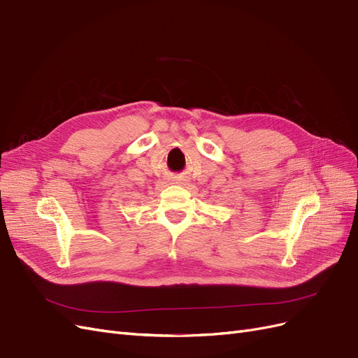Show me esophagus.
I'll return each instance as SVG.
<instances>
[{
    "label": "esophagus",
    "mask_w": 358,
    "mask_h": 358,
    "mask_svg": "<svg viewBox=\"0 0 358 358\" xmlns=\"http://www.w3.org/2000/svg\"><path fill=\"white\" fill-rule=\"evenodd\" d=\"M179 182H180V180H179ZM176 183H178V182H176Z\"/></svg>",
    "instance_id": "obj_1"
}]
</instances>
